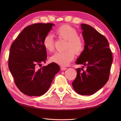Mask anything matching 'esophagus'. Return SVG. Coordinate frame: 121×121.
Returning <instances> with one entry per match:
<instances>
[{"mask_svg": "<svg viewBox=\"0 0 121 121\" xmlns=\"http://www.w3.org/2000/svg\"><path fill=\"white\" fill-rule=\"evenodd\" d=\"M61 70H62V71H65V70H66V68H65V66H61Z\"/></svg>", "mask_w": 121, "mask_h": 121, "instance_id": "1", "label": "esophagus"}]
</instances>
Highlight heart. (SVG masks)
<instances>
[{"label": "heart", "instance_id": "1", "mask_svg": "<svg viewBox=\"0 0 121 121\" xmlns=\"http://www.w3.org/2000/svg\"><path fill=\"white\" fill-rule=\"evenodd\" d=\"M55 34L60 38L67 40L65 49L63 52H56L50 58L51 62L61 65H67L75 56V53L79 55L84 50V43L78 36L77 30L68 24L61 25L56 29ZM46 50L52 52L55 49L53 38L50 34L46 35L43 41Z\"/></svg>", "mask_w": 121, "mask_h": 121}]
</instances>
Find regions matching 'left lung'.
<instances>
[{
  "label": "left lung",
  "instance_id": "obj_1",
  "mask_svg": "<svg viewBox=\"0 0 121 121\" xmlns=\"http://www.w3.org/2000/svg\"><path fill=\"white\" fill-rule=\"evenodd\" d=\"M81 26L85 45L76 63L83 65L86 69H76V78L72 86L78 94L91 95L108 81L113 58L106 37L89 25L82 24Z\"/></svg>",
  "mask_w": 121,
  "mask_h": 121
}]
</instances>
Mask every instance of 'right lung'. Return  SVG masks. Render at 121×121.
I'll list each match as a JSON object with an SVG mask.
<instances>
[{"mask_svg": "<svg viewBox=\"0 0 121 121\" xmlns=\"http://www.w3.org/2000/svg\"><path fill=\"white\" fill-rule=\"evenodd\" d=\"M53 25L48 23L27 26L10 48L9 70L18 89L27 96H40L45 94L60 70L59 66L54 62L37 68L42 63H46L47 52L43 41Z\"/></svg>", "mask_w": 121, "mask_h": 121, "instance_id": "1", "label": "right lung"}]
</instances>
